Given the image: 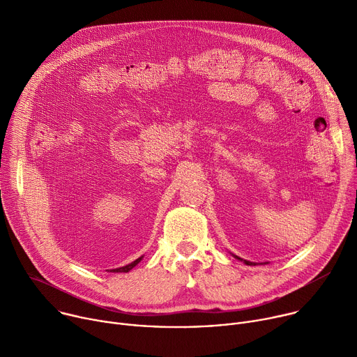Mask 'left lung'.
<instances>
[{
  "mask_svg": "<svg viewBox=\"0 0 357 357\" xmlns=\"http://www.w3.org/2000/svg\"><path fill=\"white\" fill-rule=\"evenodd\" d=\"M244 263H245V264H247V266H254V264H252V263H250V261H247V260H244Z\"/></svg>",
  "mask_w": 357,
  "mask_h": 357,
  "instance_id": "left-lung-1",
  "label": "left lung"
}]
</instances>
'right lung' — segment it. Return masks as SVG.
Here are the masks:
<instances>
[{
	"label": "right lung",
	"mask_w": 357,
	"mask_h": 357,
	"mask_svg": "<svg viewBox=\"0 0 357 357\" xmlns=\"http://www.w3.org/2000/svg\"><path fill=\"white\" fill-rule=\"evenodd\" d=\"M142 260V257H139V259H137L135 261H132L131 264H128V266H124V267H120V268H116V270H110V271H113V273H128L130 270H132L139 261Z\"/></svg>",
	"instance_id": "right-lung-1"
}]
</instances>
